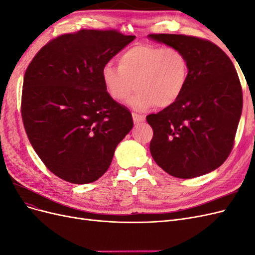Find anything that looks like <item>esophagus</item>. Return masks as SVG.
Instances as JSON below:
<instances>
[{
    "label": "esophagus",
    "mask_w": 255,
    "mask_h": 255,
    "mask_svg": "<svg viewBox=\"0 0 255 255\" xmlns=\"http://www.w3.org/2000/svg\"><path fill=\"white\" fill-rule=\"evenodd\" d=\"M132 116H133L134 123H136V125H138V123H140V122H143V121H144V119H145L143 115H139V114H135V113H133V114H132Z\"/></svg>",
    "instance_id": "obj_1"
}]
</instances>
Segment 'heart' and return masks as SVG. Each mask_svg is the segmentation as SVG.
<instances>
[{
    "label": "heart",
    "instance_id": "obj_1",
    "mask_svg": "<svg viewBox=\"0 0 255 255\" xmlns=\"http://www.w3.org/2000/svg\"><path fill=\"white\" fill-rule=\"evenodd\" d=\"M118 66H103L104 88L114 101L123 102L136 88L128 104L136 111L158 105L169 107L181 98L189 76L185 53L171 45L136 43L120 54Z\"/></svg>",
    "mask_w": 255,
    "mask_h": 255
}]
</instances>
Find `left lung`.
<instances>
[{
  "mask_svg": "<svg viewBox=\"0 0 255 255\" xmlns=\"http://www.w3.org/2000/svg\"><path fill=\"white\" fill-rule=\"evenodd\" d=\"M182 50L188 82L177 101L146 116L153 128L150 152L164 171L179 179L206 174L233 149L243 111V89L232 60L218 45L194 36L150 34Z\"/></svg>",
  "mask_w": 255,
  "mask_h": 255,
  "instance_id": "1",
  "label": "left lung"
}]
</instances>
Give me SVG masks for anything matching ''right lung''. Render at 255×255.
<instances>
[{
	"mask_svg": "<svg viewBox=\"0 0 255 255\" xmlns=\"http://www.w3.org/2000/svg\"><path fill=\"white\" fill-rule=\"evenodd\" d=\"M135 38L116 29H81L54 38L29 63L23 125L37 155L61 180L97 181L132 129V114L107 95L101 70Z\"/></svg>",
	"mask_w": 255,
	"mask_h": 255,
	"instance_id": "right-lung-1",
	"label": "right lung"
}]
</instances>
